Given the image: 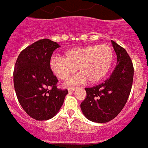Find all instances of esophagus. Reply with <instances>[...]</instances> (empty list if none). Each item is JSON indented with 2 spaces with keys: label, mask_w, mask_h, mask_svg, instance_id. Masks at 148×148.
<instances>
[{
  "label": "esophagus",
  "mask_w": 148,
  "mask_h": 148,
  "mask_svg": "<svg viewBox=\"0 0 148 148\" xmlns=\"http://www.w3.org/2000/svg\"><path fill=\"white\" fill-rule=\"evenodd\" d=\"M75 89V87H69V88H68V90H69V92H72V91H74Z\"/></svg>",
  "instance_id": "esophagus-1"
}]
</instances>
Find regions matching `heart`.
Returning a JSON list of instances; mask_svg holds the SVG:
<instances>
[{"instance_id":"obj_1","label":"heart","mask_w":148,"mask_h":148,"mask_svg":"<svg viewBox=\"0 0 148 148\" xmlns=\"http://www.w3.org/2000/svg\"><path fill=\"white\" fill-rule=\"evenodd\" d=\"M114 53L107 44L90 45L67 50L64 58L53 57L49 66L52 72L61 80H65L77 70L80 74L71 79L69 84H77L87 79L96 83L106 76L113 63Z\"/></svg>"}]
</instances>
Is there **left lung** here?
<instances>
[{
  "label": "left lung",
  "mask_w": 148,
  "mask_h": 148,
  "mask_svg": "<svg viewBox=\"0 0 148 148\" xmlns=\"http://www.w3.org/2000/svg\"><path fill=\"white\" fill-rule=\"evenodd\" d=\"M117 54V65L104 83L85 88L87 96L80 108L87 119L106 123L116 117L126 104L131 92L134 69L131 58L124 48L112 41Z\"/></svg>",
  "instance_id": "1"
}]
</instances>
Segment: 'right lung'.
Here are the masks:
<instances>
[{
	"mask_svg": "<svg viewBox=\"0 0 148 148\" xmlns=\"http://www.w3.org/2000/svg\"><path fill=\"white\" fill-rule=\"evenodd\" d=\"M60 46L51 40H38L18 56L13 73L17 99L30 117L46 121L58 114L68 94L58 89V79L52 72L49 61Z\"/></svg>",
	"mask_w": 148,
	"mask_h": 148,
	"instance_id": "add662e5",
	"label": "right lung"
}]
</instances>
